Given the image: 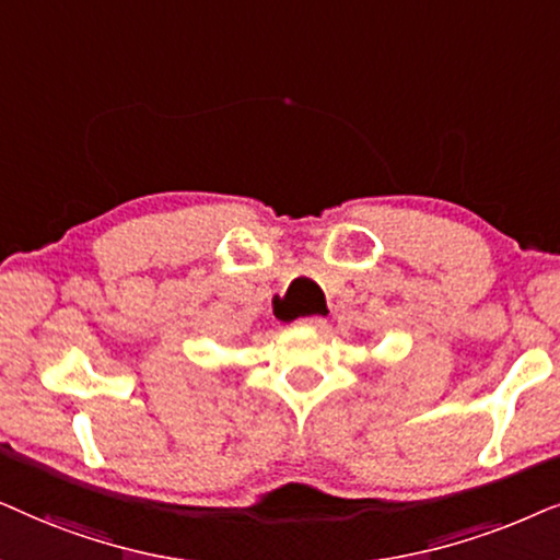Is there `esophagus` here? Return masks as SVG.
I'll use <instances>...</instances> for the list:
<instances>
[{"label":"esophagus","mask_w":560,"mask_h":560,"mask_svg":"<svg viewBox=\"0 0 560 560\" xmlns=\"http://www.w3.org/2000/svg\"><path fill=\"white\" fill-rule=\"evenodd\" d=\"M296 325L307 327V330H323V327L327 325V319L319 317V315H312V317H302Z\"/></svg>","instance_id":"34e87169"}]
</instances>
